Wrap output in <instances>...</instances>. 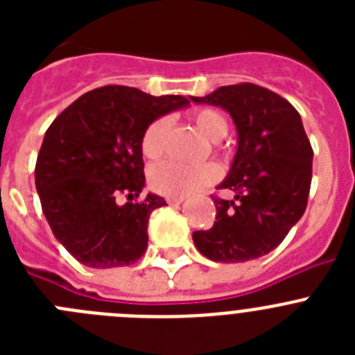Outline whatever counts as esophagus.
Returning <instances> with one entry per match:
<instances>
[{
	"label": "esophagus",
	"mask_w": 355,
	"mask_h": 355,
	"mask_svg": "<svg viewBox=\"0 0 355 355\" xmlns=\"http://www.w3.org/2000/svg\"><path fill=\"white\" fill-rule=\"evenodd\" d=\"M183 200H184V197H167V202H168V205H171V206L181 205Z\"/></svg>",
	"instance_id": "1"
}]
</instances>
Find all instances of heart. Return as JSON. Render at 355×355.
<instances>
[{"instance_id":"1","label":"heart","mask_w":355,"mask_h":355,"mask_svg":"<svg viewBox=\"0 0 355 355\" xmlns=\"http://www.w3.org/2000/svg\"><path fill=\"white\" fill-rule=\"evenodd\" d=\"M197 130L211 142H218L227 135V119L213 108H199L192 115ZM171 122L167 117H158L146 128L140 140L142 155L156 159L165 153ZM220 178V171L213 163L202 165H181L165 162L156 165L149 174V184L156 193L165 197H187L200 188L213 184Z\"/></svg>"}]
</instances>
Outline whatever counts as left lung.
<instances>
[{
	"mask_svg": "<svg viewBox=\"0 0 355 355\" xmlns=\"http://www.w3.org/2000/svg\"><path fill=\"white\" fill-rule=\"evenodd\" d=\"M190 99L224 108L238 131L233 165L218 187L234 192V199L211 196L215 222L206 231H193V243L211 261L261 258L306 211L313 149L299 112L284 97L254 83L227 85Z\"/></svg>",
	"mask_w": 355,
	"mask_h": 355,
	"instance_id": "left-lung-1",
	"label": "left lung"
}]
</instances>
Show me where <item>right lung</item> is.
Masks as SVG:
<instances>
[{
  "label": "right lung",
  "mask_w": 355,
  "mask_h": 355,
  "mask_svg": "<svg viewBox=\"0 0 355 355\" xmlns=\"http://www.w3.org/2000/svg\"><path fill=\"white\" fill-rule=\"evenodd\" d=\"M184 105L183 96L106 85L78 97L48 128L37 156V192L55 238L85 266H128L144 256L149 216L165 199H140V140L155 119Z\"/></svg>",
  "instance_id": "right-lung-1"
}]
</instances>
